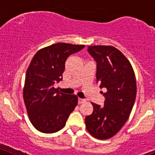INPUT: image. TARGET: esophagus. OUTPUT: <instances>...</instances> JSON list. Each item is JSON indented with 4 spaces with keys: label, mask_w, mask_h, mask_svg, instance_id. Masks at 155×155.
Listing matches in <instances>:
<instances>
[{
    "label": "esophagus",
    "mask_w": 155,
    "mask_h": 155,
    "mask_svg": "<svg viewBox=\"0 0 155 155\" xmlns=\"http://www.w3.org/2000/svg\"><path fill=\"white\" fill-rule=\"evenodd\" d=\"M86 101V100L85 99H82V98H78V104H82V103L85 102Z\"/></svg>",
    "instance_id": "1"
}]
</instances>
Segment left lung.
<instances>
[{"mask_svg": "<svg viewBox=\"0 0 155 155\" xmlns=\"http://www.w3.org/2000/svg\"><path fill=\"white\" fill-rule=\"evenodd\" d=\"M87 51L97 63V83L106 88L104 106L91 103L93 112L85 117V126L94 137L111 138L128 119L137 96L135 74L129 61L116 48L91 46Z\"/></svg>", "mask_w": 155, "mask_h": 155, "instance_id": "obj_1", "label": "left lung"}]
</instances>
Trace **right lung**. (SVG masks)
I'll return each mask as SVG.
<instances>
[{
    "mask_svg": "<svg viewBox=\"0 0 155 155\" xmlns=\"http://www.w3.org/2000/svg\"><path fill=\"white\" fill-rule=\"evenodd\" d=\"M84 47L58 43L39 50L33 58L26 72L23 97L30 121L37 130H60L77 105L76 95L58 92L54 84L62 80L67 58Z\"/></svg>",
    "mask_w": 155,
    "mask_h": 155,
    "instance_id": "1",
    "label": "right lung"
}]
</instances>
